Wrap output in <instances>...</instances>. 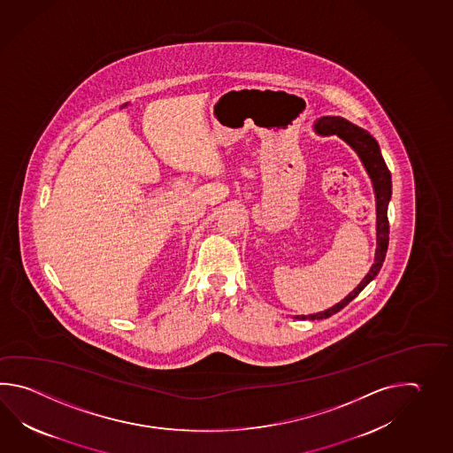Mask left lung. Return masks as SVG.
I'll return each instance as SVG.
<instances>
[{
	"instance_id": "1",
	"label": "left lung",
	"mask_w": 453,
	"mask_h": 453,
	"mask_svg": "<svg viewBox=\"0 0 453 453\" xmlns=\"http://www.w3.org/2000/svg\"><path fill=\"white\" fill-rule=\"evenodd\" d=\"M316 129L320 134H338L343 141H347L348 144L351 145L357 155L361 157L363 164L366 166L367 173L371 176L372 183H374V191H376L377 199V250L376 260L372 264V267L369 270L366 277L363 281L357 285V288L353 289L347 298L340 301L334 308L327 309L324 312H318V314H311V316H296V319H327L334 314H337L338 311L347 306L348 303H351L353 299L357 298V295L365 289L367 283L371 280L376 279L379 270L384 264L385 254H387V248H388V217H387V205L390 201L392 196V176L390 172L385 165L380 149L376 142V139L369 134L365 129L357 127V125L349 123L345 118L340 116H324L320 118L316 125Z\"/></svg>"
}]
</instances>
